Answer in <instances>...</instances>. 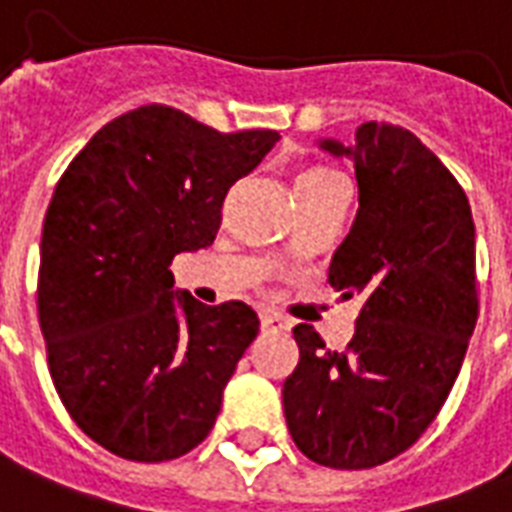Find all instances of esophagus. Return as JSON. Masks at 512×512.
I'll use <instances>...</instances> for the list:
<instances>
[{
    "label": "esophagus",
    "mask_w": 512,
    "mask_h": 512,
    "mask_svg": "<svg viewBox=\"0 0 512 512\" xmlns=\"http://www.w3.org/2000/svg\"><path fill=\"white\" fill-rule=\"evenodd\" d=\"M260 327H263V332H287L289 321L279 316V313L263 311L260 313Z\"/></svg>",
    "instance_id": "esophagus-1"
}]
</instances>
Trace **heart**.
I'll list each match as a JSON object with an SVG mask.
<instances>
[{
  "label": "heart",
  "instance_id": "b5f03b06",
  "mask_svg": "<svg viewBox=\"0 0 512 512\" xmlns=\"http://www.w3.org/2000/svg\"><path fill=\"white\" fill-rule=\"evenodd\" d=\"M329 170H305L300 177H316V175H327Z\"/></svg>",
  "mask_w": 512,
  "mask_h": 512
}]
</instances>
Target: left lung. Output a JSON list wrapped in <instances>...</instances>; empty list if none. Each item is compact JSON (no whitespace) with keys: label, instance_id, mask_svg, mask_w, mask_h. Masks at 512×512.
I'll return each instance as SVG.
<instances>
[{"label":"left lung","instance_id":"left-lung-1","mask_svg":"<svg viewBox=\"0 0 512 512\" xmlns=\"http://www.w3.org/2000/svg\"><path fill=\"white\" fill-rule=\"evenodd\" d=\"M353 162L358 212L329 265L342 300L361 297L337 353L297 324L300 364L284 382L292 441L324 468L364 470L406 452L441 412L478 319L476 225L441 159L404 127L366 122Z\"/></svg>","mask_w":512,"mask_h":512}]
</instances>
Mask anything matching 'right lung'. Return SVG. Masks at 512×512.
Here are the masks:
<instances>
[{
    "instance_id": "add662e5",
    "label": "right lung",
    "mask_w": 512,
    "mask_h": 512,
    "mask_svg": "<svg viewBox=\"0 0 512 512\" xmlns=\"http://www.w3.org/2000/svg\"><path fill=\"white\" fill-rule=\"evenodd\" d=\"M276 140L154 103L95 132L55 185L36 284L47 364L71 420L116 457L175 460L215 425L260 319L175 292L170 265L215 241L228 188Z\"/></svg>"
}]
</instances>
